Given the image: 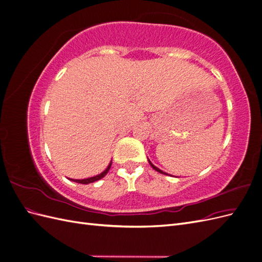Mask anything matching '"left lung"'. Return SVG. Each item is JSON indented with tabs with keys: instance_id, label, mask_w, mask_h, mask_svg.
<instances>
[{
	"instance_id": "obj_1",
	"label": "left lung",
	"mask_w": 262,
	"mask_h": 262,
	"mask_svg": "<svg viewBox=\"0 0 262 262\" xmlns=\"http://www.w3.org/2000/svg\"><path fill=\"white\" fill-rule=\"evenodd\" d=\"M148 163H149V165H150V166H152V167H153V169H155L156 171H158V172H161V173H163V175H168V173H166L165 171L161 170L160 168H157V167H156V166H154V165H153L152 163H150V161H149V160H148Z\"/></svg>"
}]
</instances>
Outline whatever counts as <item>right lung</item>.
<instances>
[{
  "mask_svg": "<svg viewBox=\"0 0 262 262\" xmlns=\"http://www.w3.org/2000/svg\"><path fill=\"white\" fill-rule=\"evenodd\" d=\"M112 163L113 162H110V164L108 165V167L102 171L101 173H99V175H97V176H94V177H91V178H86V179H70V180H72V181H75V182H78V184H83V185H87V184H91V182H94V181H97V180H99V179H101V178H104L106 175H107V172L109 171V169H110V167H112Z\"/></svg>",
  "mask_w": 262,
  "mask_h": 262,
  "instance_id": "right-lung-1",
  "label": "right lung"
}]
</instances>
